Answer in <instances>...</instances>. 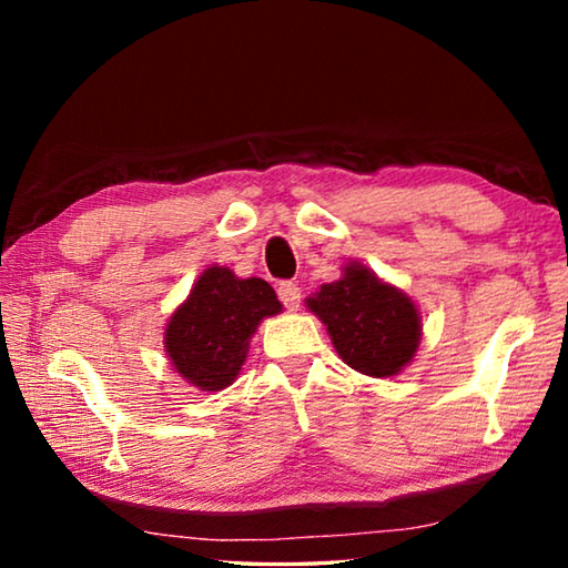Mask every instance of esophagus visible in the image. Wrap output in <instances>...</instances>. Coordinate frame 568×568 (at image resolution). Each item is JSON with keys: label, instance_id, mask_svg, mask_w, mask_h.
Returning a JSON list of instances; mask_svg holds the SVG:
<instances>
[{"label": "esophagus", "instance_id": "1", "mask_svg": "<svg viewBox=\"0 0 568 568\" xmlns=\"http://www.w3.org/2000/svg\"><path fill=\"white\" fill-rule=\"evenodd\" d=\"M277 297H281V303L287 307V311H297L301 307V287H297L295 283L285 281L277 285Z\"/></svg>", "mask_w": 568, "mask_h": 568}]
</instances>
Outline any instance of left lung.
Instances as JSON below:
<instances>
[{
	"instance_id": "8db88e82",
	"label": "left lung",
	"mask_w": 568,
	"mask_h": 568,
	"mask_svg": "<svg viewBox=\"0 0 568 568\" xmlns=\"http://www.w3.org/2000/svg\"><path fill=\"white\" fill-rule=\"evenodd\" d=\"M307 305L328 325L341 358L365 376H393L418 348L416 305L363 265H345L341 281L323 285Z\"/></svg>"
}]
</instances>
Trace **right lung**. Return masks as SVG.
Instances as JSON below:
<instances>
[{"instance_id": "1", "label": "right lung", "mask_w": 568, "mask_h": 568, "mask_svg": "<svg viewBox=\"0 0 568 568\" xmlns=\"http://www.w3.org/2000/svg\"><path fill=\"white\" fill-rule=\"evenodd\" d=\"M281 301L261 277L240 281L227 267H207L168 323L165 348L182 378L220 390L237 378L257 323L281 313Z\"/></svg>"}]
</instances>
